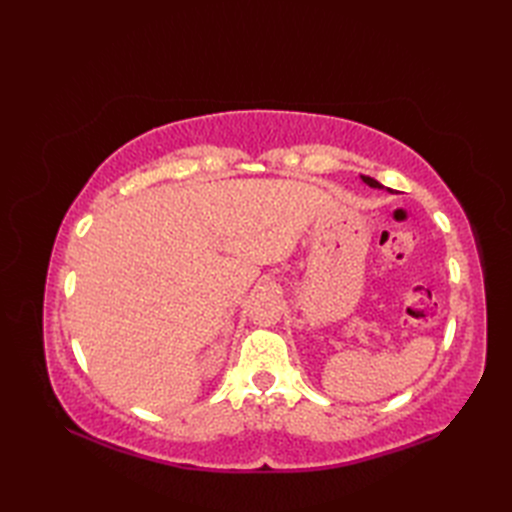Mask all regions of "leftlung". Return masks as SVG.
Returning a JSON list of instances; mask_svg holds the SVG:
<instances>
[{"instance_id": "1", "label": "left lung", "mask_w": 512, "mask_h": 512, "mask_svg": "<svg viewBox=\"0 0 512 512\" xmlns=\"http://www.w3.org/2000/svg\"><path fill=\"white\" fill-rule=\"evenodd\" d=\"M361 179L369 185V188H382V185L376 179H371V177H361Z\"/></svg>"}]
</instances>
